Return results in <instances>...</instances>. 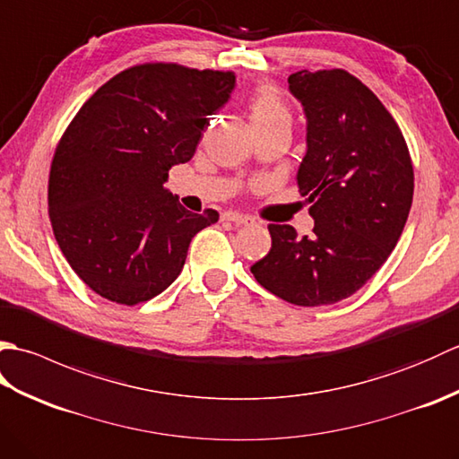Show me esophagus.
Returning <instances> with one entry per match:
<instances>
[{
	"mask_svg": "<svg viewBox=\"0 0 459 459\" xmlns=\"http://www.w3.org/2000/svg\"><path fill=\"white\" fill-rule=\"evenodd\" d=\"M222 221H229V222H235V224H250L252 217L248 214H242V212H235V211H227L221 214Z\"/></svg>",
	"mask_w": 459,
	"mask_h": 459,
	"instance_id": "34e87169",
	"label": "esophagus"
}]
</instances>
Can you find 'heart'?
Returning <instances> with one entry per match:
<instances>
[{
	"label": "heart",
	"mask_w": 459,
	"mask_h": 459,
	"mask_svg": "<svg viewBox=\"0 0 459 459\" xmlns=\"http://www.w3.org/2000/svg\"><path fill=\"white\" fill-rule=\"evenodd\" d=\"M248 112L255 128H268V126L291 124V112L284 96L272 84H262L248 99Z\"/></svg>",
	"instance_id": "heart-1"
}]
</instances>
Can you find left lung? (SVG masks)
Listing matches in <instances>:
<instances>
[{"instance_id":"8db88e82","label":"left lung","mask_w":459,"mask_h":459,"mask_svg":"<svg viewBox=\"0 0 459 459\" xmlns=\"http://www.w3.org/2000/svg\"><path fill=\"white\" fill-rule=\"evenodd\" d=\"M288 84L307 118L298 187L314 235L268 224L272 248L250 272L290 304L329 306L353 296L391 256L411 212L412 160L396 120L357 76L299 71Z\"/></svg>"}]
</instances>
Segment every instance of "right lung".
I'll list each match as a JSON object with an SVG mask.
<instances>
[{"instance_id": "1", "label": "right lung", "mask_w": 459, "mask_h": 459, "mask_svg": "<svg viewBox=\"0 0 459 459\" xmlns=\"http://www.w3.org/2000/svg\"><path fill=\"white\" fill-rule=\"evenodd\" d=\"M235 79L178 63L135 65L66 126L48 171V219L66 262L99 296L135 306L161 294L191 238L219 221L214 209H183L163 183L193 158Z\"/></svg>"}]
</instances>
